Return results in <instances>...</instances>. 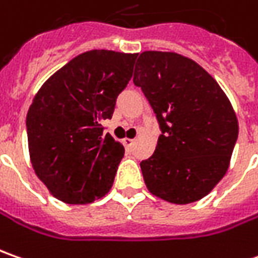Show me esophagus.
<instances>
[{"mask_svg":"<svg viewBox=\"0 0 258 258\" xmlns=\"http://www.w3.org/2000/svg\"><path fill=\"white\" fill-rule=\"evenodd\" d=\"M134 143H136V141H134V140H131V138H124V146L127 147L128 150H131V148H133Z\"/></svg>","mask_w":258,"mask_h":258,"instance_id":"esophagus-1","label":"esophagus"}]
</instances>
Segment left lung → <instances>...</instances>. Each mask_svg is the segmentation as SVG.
Returning a JSON list of instances; mask_svg holds the SVG:
<instances>
[{
    "instance_id": "left-lung-1",
    "label": "left lung",
    "mask_w": 258,
    "mask_h": 258,
    "mask_svg": "<svg viewBox=\"0 0 258 258\" xmlns=\"http://www.w3.org/2000/svg\"><path fill=\"white\" fill-rule=\"evenodd\" d=\"M161 134L141 161L148 191L173 204L201 200L226 175L238 121L217 81L191 58L144 51L134 71Z\"/></svg>"
}]
</instances>
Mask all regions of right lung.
Wrapping results in <instances>:
<instances>
[{
    "label": "right lung",
    "instance_id": "right-lung-1",
    "mask_svg": "<svg viewBox=\"0 0 258 258\" xmlns=\"http://www.w3.org/2000/svg\"><path fill=\"white\" fill-rule=\"evenodd\" d=\"M137 54L93 49L73 58L35 94L27 114L34 171L49 192L68 204L104 197L124 157L107 133L118 94L133 77Z\"/></svg>",
    "mask_w": 258,
    "mask_h": 258
}]
</instances>
